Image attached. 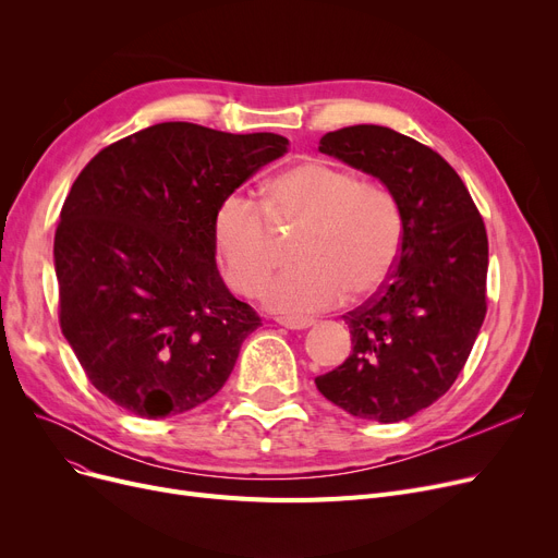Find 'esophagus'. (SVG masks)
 <instances>
[{
    "instance_id": "34e87169",
    "label": "esophagus",
    "mask_w": 558,
    "mask_h": 558,
    "mask_svg": "<svg viewBox=\"0 0 558 558\" xmlns=\"http://www.w3.org/2000/svg\"><path fill=\"white\" fill-rule=\"evenodd\" d=\"M276 320L287 330H307L316 324L314 318H307V316H278Z\"/></svg>"
}]
</instances>
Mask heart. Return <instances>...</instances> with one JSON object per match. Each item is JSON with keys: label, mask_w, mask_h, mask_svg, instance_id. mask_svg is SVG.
<instances>
[{"label": "heart", "mask_w": 558, "mask_h": 558, "mask_svg": "<svg viewBox=\"0 0 558 558\" xmlns=\"http://www.w3.org/2000/svg\"><path fill=\"white\" fill-rule=\"evenodd\" d=\"M278 230H301L291 246L296 264L262 287L259 299L280 314H312L345 296L383 289L402 255L404 215L396 194L328 160H305L264 190V205L226 194L213 217V240L228 284L255 294L276 267Z\"/></svg>", "instance_id": "b5f03b06"}]
</instances>
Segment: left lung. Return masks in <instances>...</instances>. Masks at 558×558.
Returning <instances> with one entry per match:
<instances>
[{
  "label": "left lung",
  "instance_id": "8db88e82",
  "mask_svg": "<svg viewBox=\"0 0 558 558\" xmlns=\"http://www.w3.org/2000/svg\"><path fill=\"white\" fill-rule=\"evenodd\" d=\"M318 151L396 194L404 246L391 280L343 316L353 353L314 383L348 414L398 423L441 398L471 355L486 316V228L459 173L393 129H339Z\"/></svg>",
  "mask_w": 558,
  "mask_h": 558
}]
</instances>
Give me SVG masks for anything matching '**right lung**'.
I'll use <instances>...</instances> for the list:
<instances>
[{
	"label": "right lung",
	"instance_id": "obj_1",
	"mask_svg": "<svg viewBox=\"0 0 558 558\" xmlns=\"http://www.w3.org/2000/svg\"><path fill=\"white\" fill-rule=\"evenodd\" d=\"M287 146L276 133L162 122L106 146L78 173L53 238L58 318L114 404L165 418L226 385L262 324L219 276L213 217Z\"/></svg>",
	"mask_w": 558,
	"mask_h": 558
}]
</instances>
